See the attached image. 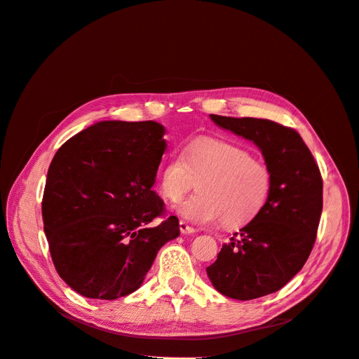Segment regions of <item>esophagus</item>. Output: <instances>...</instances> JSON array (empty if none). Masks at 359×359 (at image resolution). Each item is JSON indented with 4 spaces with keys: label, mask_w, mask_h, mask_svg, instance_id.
Here are the masks:
<instances>
[{
    "label": "esophagus",
    "mask_w": 359,
    "mask_h": 359,
    "mask_svg": "<svg viewBox=\"0 0 359 359\" xmlns=\"http://www.w3.org/2000/svg\"><path fill=\"white\" fill-rule=\"evenodd\" d=\"M180 231H181V233H184V235H190V233L196 232V229H194L193 226H190L187 222H184V220L180 222Z\"/></svg>",
    "instance_id": "esophagus-1"
}]
</instances>
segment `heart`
<instances>
[{
    "label": "heart",
    "mask_w": 359,
    "mask_h": 359,
    "mask_svg": "<svg viewBox=\"0 0 359 359\" xmlns=\"http://www.w3.org/2000/svg\"><path fill=\"white\" fill-rule=\"evenodd\" d=\"M198 182L199 193L178 206L184 219L203 226L223 220L226 227H240L264 211L273 173L245 148L203 137L184 148L182 154H172L160 172V190L173 203Z\"/></svg>",
    "instance_id": "b5f03b06"
}]
</instances>
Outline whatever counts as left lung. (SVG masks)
Returning a JSON list of instances; mask_svg holds the SVG:
<instances>
[{"label":"left lung","instance_id":"8db88e82","mask_svg":"<svg viewBox=\"0 0 359 359\" xmlns=\"http://www.w3.org/2000/svg\"><path fill=\"white\" fill-rule=\"evenodd\" d=\"M260 148L273 173L264 211L223 244L206 268L214 287L240 301L283 287L307 262L323 206V182L316 160L295 128L271 119L211 115Z\"/></svg>","mask_w":359,"mask_h":359}]
</instances>
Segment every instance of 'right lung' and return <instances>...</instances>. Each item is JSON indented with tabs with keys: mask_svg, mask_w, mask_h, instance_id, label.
<instances>
[{
	"mask_svg": "<svg viewBox=\"0 0 359 359\" xmlns=\"http://www.w3.org/2000/svg\"><path fill=\"white\" fill-rule=\"evenodd\" d=\"M163 135L154 121H102L64 142L50 161L41 201L49 252L82 297L135 292L163 244L180 235L178 219L153 190L168 148Z\"/></svg>",
	"mask_w": 359,
	"mask_h": 359,
	"instance_id": "right-lung-1",
	"label": "right lung"
}]
</instances>
